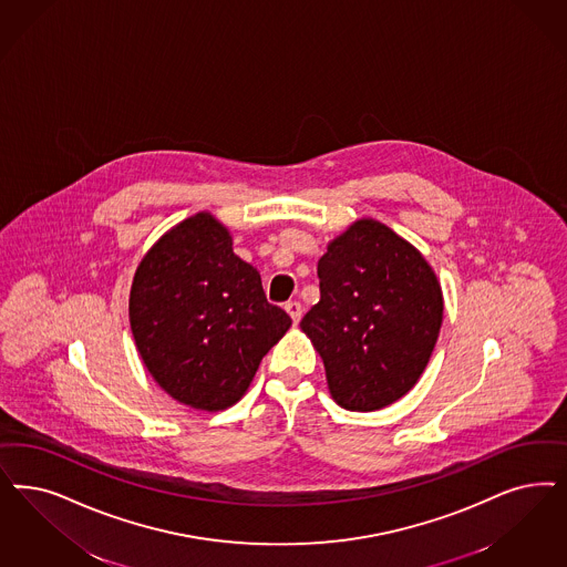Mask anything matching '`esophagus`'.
Listing matches in <instances>:
<instances>
[{
    "instance_id": "esophagus-1",
    "label": "esophagus",
    "mask_w": 567,
    "mask_h": 567,
    "mask_svg": "<svg viewBox=\"0 0 567 567\" xmlns=\"http://www.w3.org/2000/svg\"><path fill=\"white\" fill-rule=\"evenodd\" d=\"M285 310L291 316V320H293L295 324L301 320V303H299V301H287V303H285Z\"/></svg>"
}]
</instances>
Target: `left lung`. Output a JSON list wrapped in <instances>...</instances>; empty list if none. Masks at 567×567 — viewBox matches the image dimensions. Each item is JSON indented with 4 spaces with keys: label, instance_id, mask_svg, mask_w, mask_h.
<instances>
[{
    "label": "left lung",
    "instance_id": "1",
    "mask_svg": "<svg viewBox=\"0 0 567 567\" xmlns=\"http://www.w3.org/2000/svg\"><path fill=\"white\" fill-rule=\"evenodd\" d=\"M318 278L320 301L299 327L324 362L332 400L360 412L398 402L425 371L444 318L427 259L362 217L327 245Z\"/></svg>",
    "mask_w": 567,
    "mask_h": 567
}]
</instances>
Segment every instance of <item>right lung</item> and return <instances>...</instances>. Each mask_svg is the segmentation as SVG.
I'll list each match as a JSON object with an SVG mask.
<instances>
[{"instance_id":"1","label":"right lung","mask_w":567,"mask_h":567,"mask_svg":"<svg viewBox=\"0 0 567 567\" xmlns=\"http://www.w3.org/2000/svg\"><path fill=\"white\" fill-rule=\"evenodd\" d=\"M137 353L174 400L217 412L249 390L291 318L268 303L261 276L209 212L182 219L137 264L130 291Z\"/></svg>"}]
</instances>
